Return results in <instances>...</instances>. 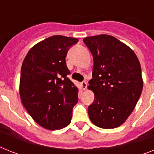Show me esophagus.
<instances>
[{
    "mask_svg": "<svg viewBox=\"0 0 154 154\" xmlns=\"http://www.w3.org/2000/svg\"><path fill=\"white\" fill-rule=\"evenodd\" d=\"M81 85H82V88L83 90H85V89H87V83L85 82H82V83H81Z\"/></svg>",
    "mask_w": 154,
    "mask_h": 154,
    "instance_id": "esophagus-1",
    "label": "esophagus"
}]
</instances>
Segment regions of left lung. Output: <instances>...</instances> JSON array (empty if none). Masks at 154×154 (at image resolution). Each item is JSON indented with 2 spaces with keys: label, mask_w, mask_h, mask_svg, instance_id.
Masks as SVG:
<instances>
[{
  "label": "left lung",
  "mask_w": 154,
  "mask_h": 154,
  "mask_svg": "<svg viewBox=\"0 0 154 154\" xmlns=\"http://www.w3.org/2000/svg\"><path fill=\"white\" fill-rule=\"evenodd\" d=\"M94 57L89 89L94 101L88 108L93 124L102 129L122 125L138 101L143 89L141 65L128 45L110 35L84 38Z\"/></svg>",
  "instance_id": "left-lung-1"
}]
</instances>
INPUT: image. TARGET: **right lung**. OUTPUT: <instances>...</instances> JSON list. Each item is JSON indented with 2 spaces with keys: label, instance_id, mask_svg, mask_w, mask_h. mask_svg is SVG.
Returning a JSON list of instances; mask_svg holds the SVG:
<instances>
[{
  "label": "right lung",
  "instance_id": "add662e5",
  "mask_svg": "<svg viewBox=\"0 0 154 154\" xmlns=\"http://www.w3.org/2000/svg\"><path fill=\"white\" fill-rule=\"evenodd\" d=\"M77 38L52 36L32 46L21 66L19 93L36 123L49 130L69 125L78 88L67 77L65 57Z\"/></svg>",
  "mask_w": 154,
  "mask_h": 154
}]
</instances>
